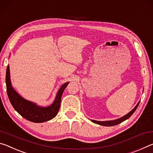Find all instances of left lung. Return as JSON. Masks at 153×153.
Here are the masks:
<instances>
[{"label":"left lung","mask_w":153,"mask_h":153,"mask_svg":"<svg viewBox=\"0 0 153 153\" xmlns=\"http://www.w3.org/2000/svg\"><path fill=\"white\" fill-rule=\"evenodd\" d=\"M140 102L138 103L137 104V105L136 106L134 107V108L131 111H130L128 114H127L126 115H125L121 118L118 119H116V120H114V121H95V120H91L92 122L95 123L96 124H98L100 125V126H116L117 124H119L122 123L123 121H126L127 119H129L130 117L131 116L132 114H133L134 112L136 111V110L137 109V106H138Z\"/></svg>","instance_id":"1"}]
</instances>
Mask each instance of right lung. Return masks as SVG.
Here are the masks:
<instances>
[{"label": "right lung", "instance_id": "add662e5", "mask_svg": "<svg viewBox=\"0 0 153 153\" xmlns=\"http://www.w3.org/2000/svg\"><path fill=\"white\" fill-rule=\"evenodd\" d=\"M69 82L62 85L56 95L53 103L47 107H41L24 99L15 91L10 80L9 66L7 68L6 85L7 92L10 102L18 113L28 121L34 123H43L52 119L58 112L61 103V97L64 89Z\"/></svg>", "mask_w": 153, "mask_h": 153}]
</instances>
